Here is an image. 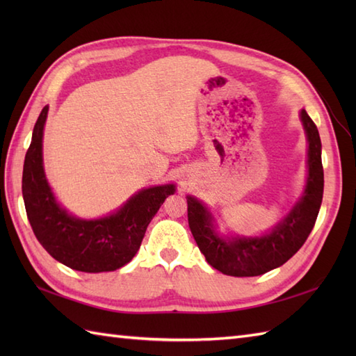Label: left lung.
Wrapping results in <instances>:
<instances>
[{"mask_svg": "<svg viewBox=\"0 0 356 356\" xmlns=\"http://www.w3.org/2000/svg\"><path fill=\"white\" fill-rule=\"evenodd\" d=\"M307 138V180L305 193L274 229L260 237H220L208 208L188 195V223L200 252L211 266L232 277H257L282 266L305 245L318 216L324 190L318 128L306 110L300 111Z\"/></svg>", "mask_w": 356, "mask_h": 356, "instance_id": "8db88e82", "label": "left lung"}]
</instances>
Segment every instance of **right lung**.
I'll use <instances>...</instances> for the list:
<instances>
[{"instance_id": "right-lung-1", "label": "right lung", "mask_w": 356, "mask_h": 356, "mask_svg": "<svg viewBox=\"0 0 356 356\" xmlns=\"http://www.w3.org/2000/svg\"><path fill=\"white\" fill-rule=\"evenodd\" d=\"M49 107L38 118L22 170V197L38 241L53 259L81 272H108L122 268L139 251L151 218L172 184L136 193L116 213L82 220L67 213L51 193L42 166V133Z\"/></svg>"}]
</instances>
